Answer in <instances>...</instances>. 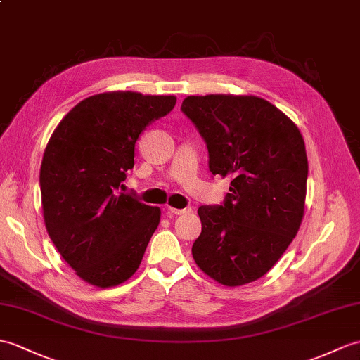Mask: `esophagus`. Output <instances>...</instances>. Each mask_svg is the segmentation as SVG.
Wrapping results in <instances>:
<instances>
[{"label":"esophagus","mask_w":360,"mask_h":360,"mask_svg":"<svg viewBox=\"0 0 360 360\" xmlns=\"http://www.w3.org/2000/svg\"><path fill=\"white\" fill-rule=\"evenodd\" d=\"M169 212L172 214H186V213L191 212V208H174V207L169 205Z\"/></svg>","instance_id":"esophagus-1"}]
</instances>
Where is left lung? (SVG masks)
<instances>
[{
	"mask_svg": "<svg viewBox=\"0 0 360 360\" xmlns=\"http://www.w3.org/2000/svg\"><path fill=\"white\" fill-rule=\"evenodd\" d=\"M182 112L207 142L210 172L231 178L224 205H202L196 265L227 287L262 278L297 235L308 160L297 125L255 95L187 96Z\"/></svg>",
	"mask_w": 360,
	"mask_h": 360,
	"instance_id": "obj_1",
	"label": "left lung"
}]
</instances>
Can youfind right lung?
I'll list each match as a JSON object with an SVG mask.
<instances>
[{
    "mask_svg": "<svg viewBox=\"0 0 360 360\" xmlns=\"http://www.w3.org/2000/svg\"><path fill=\"white\" fill-rule=\"evenodd\" d=\"M174 104L173 95L104 91L75 105L47 142L39 170L46 229L90 285L110 288L130 279L160 225V207L120 187L135 165L141 131Z\"/></svg>",
    "mask_w": 360,
    "mask_h": 360,
    "instance_id": "1",
    "label": "right lung"
}]
</instances>
